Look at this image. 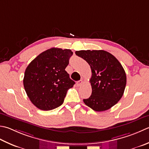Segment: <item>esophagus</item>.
Returning <instances> with one entry per match:
<instances>
[{
	"label": "esophagus",
	"mask_w": 149,
	"mask_h": 149,
	"mask_svg": "<svg viewBox=\"0 0 149 149\" xmlns=\"http://www.w3.org/2000/svg\"><path fill=\"white\" fill-rule=\"evenodd\" d=\"M83 84V80H79V81H77V83H76V84H77V86H81V84Z\"/></svg>",
	"instance_id": "34e87169"
}]
</instances>
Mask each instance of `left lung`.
Returning a JSON list of instances; mask_svg holds the SVG:
<instances>
[{
	"label": "left lung",
	"instance_id": "8db88e82",
	"mask_svg": "<svg viewBox=\"0 0 149 149\" xmlns=\"http://www.w3.org/2000/svg\"><path fill=\"white\" fill-rule=\"evenodd\" d=\"M90 66L92 95L83 100L84 104L96 112L109 110L121 100L127 83L125 72L119 61L104 50L75 52Z\"/></svg>",
	"mask_w": 149,
	"mask_h": 149
}]
</instances>
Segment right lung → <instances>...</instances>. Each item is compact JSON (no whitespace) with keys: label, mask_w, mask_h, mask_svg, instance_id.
I'll return each mask as SVG.
<instances>
[{"label":"right lung","mask_w":149,"mask_h":149,"mask_svg":"<svg viewBox=\"0 0 149 149\" xmlns=\"http://www.w3.org/2000/svg\"><path fill=\"white\" fill-rule=\"evenodd\" d=\"M72 55L71 49L52 48L27 66L23 84L28 97L38 109L51 110L63 103L67 91L75 84L65 70Z\"/></svg>","instance_id":"right-lung-1"}]
</instances>
